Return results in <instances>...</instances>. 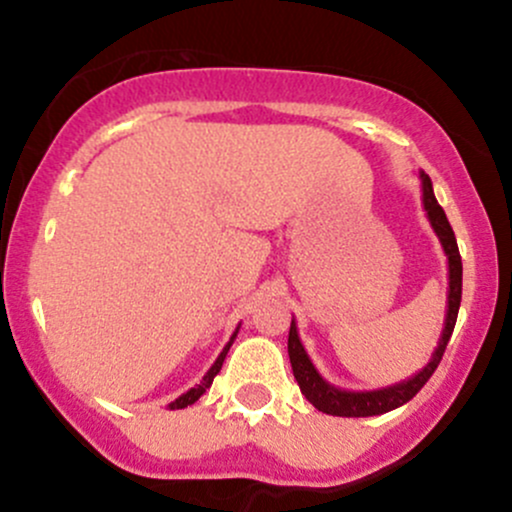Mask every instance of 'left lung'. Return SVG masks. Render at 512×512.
<instances>
[{
    "label": "left lung",
    "instance_id": "left-lung-1",
    "mask_svg": "<svg viewBox=\"0 0 512 512\" xmlns=\"http://www.w3.org/2000/svg\"><path fill=\"white\" fill-rule=\"evenodd\" d=\"M419 181H422V203L424 211H427L429 223H432L434 233L444 247L446 262H449V294H446V319L444 328H441V336L437 348H434L432 358L424 365L419 373H414L412 378L402 380V383L378 387V390H341V387L331 385L328 380L321 378L319 370L311 363L309 353L301 346V338L297 331V321L292 319L289 326V360H292L294 378L301 387V395L311 402L319 412L333 414V417H375V414H385L390 410H397L405 402H410L427 380L432 378V373L437 370L441 355L446 351V343H449L451 333H454L456 316H459L461 306V255L459 245H456L454 230H451L449 220H446L444 208L439 206L437 198H434L432 179H429L424 171H419Z\"/></svg>",
    "mask_w": 512,
    "mask_h": 512
}]
</instances>
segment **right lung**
Here are the masks:
<instances>
[{
	"label": "right lung",
	"mask_w": 512,
	"mask_h": 512,
	"mask_svg": "<svg viewBox=\"0 0 512 512\" xmlns=\"http://www.w3.org/2000/svg\"><path fill=\"white\" fill-rule=\"evenodd\" d=\"M238 331H240V326L235 328V331H233V336H230V341L225 343V348H223V351H220L218 358H215V363L211 365V370H208V373L203 375V380H201V383H198L196 387H191V390L184 392V395H181V397H176L174 402H169V410H184V407L193 405V402H196L198 397H201L203 392H206L208 387L213 385V378H215V375L220 373V368H223V360H225V355H228L230 346H233V341H235V336H238Z\"/></svg>",
	"instance_id": "add662e5"
}]
</instances>
